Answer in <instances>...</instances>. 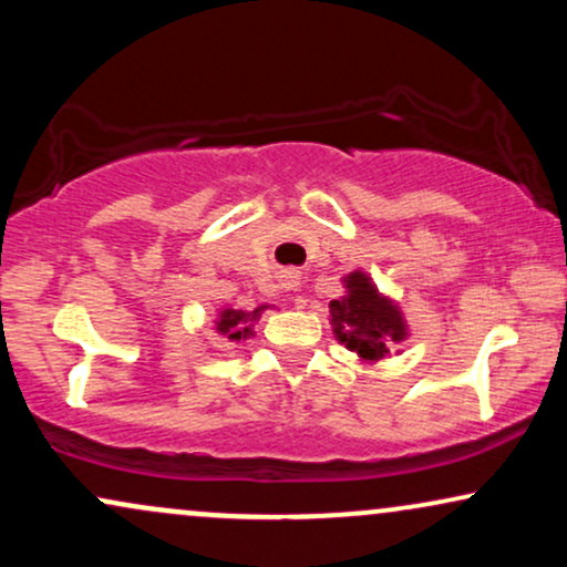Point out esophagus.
Here are the masks:
<instances>
[{
    "mask_svg": "<svg viewBox=\"0 0 567 567\" xmlns=\"http://www.w3.org/2000/svg\"><path fill=\"white\" fill-rule=\"evenodd\" d=\"M298 279H301V271H296V269H285L282 275H279V282H282L288 290L296 288Z\"/></svg>",
    "mask_w": 567,
    "mask_h": 567,
    "instance_id": "1",
    "label": "esophagus"
}]
</instances>
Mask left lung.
Returning a JSON list of instances; mask_svg holds the SVG:
<instances>
[{"label": "left lung", "instance_id": "left-lung-1", "mask_svg": "<svg viewBox=\"0 0 567 567\" xmlns=\"http://www.w3.org/2000/svg\"><path fill=\"white\" fill-rule=\"evenodd\" d=\"M349 296L341 301H330V317H333L336 333L351 351H357L365 360H381L389 354L392 343L405 338L400 311L394 309L379 290L370 285V279L360 271L347 277Z\"/></svg>", "mask_w": 567, "mask_h": 567}]
</instances>
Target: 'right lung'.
<instances>
[{"mask_svg": "<svg viewBox=\"0 0 567 567\" xmlns=\"http://www.w3.org/2000/svg\"><path fill=\"white\" fill-rule=\"evenodd\" d=\"M258 311H261V309H256V311H252V320H256V317H258ZM247 317H250V315H243V311L226 309L224 315H220L218 330H220V333H224V336H229V338H243V336L250 333V330L245 328Z\"/></svg>", "mask_w": 567, "mask_h": 567, "instance_id": "add662e5", "label": "right lung"}]
</instances>
